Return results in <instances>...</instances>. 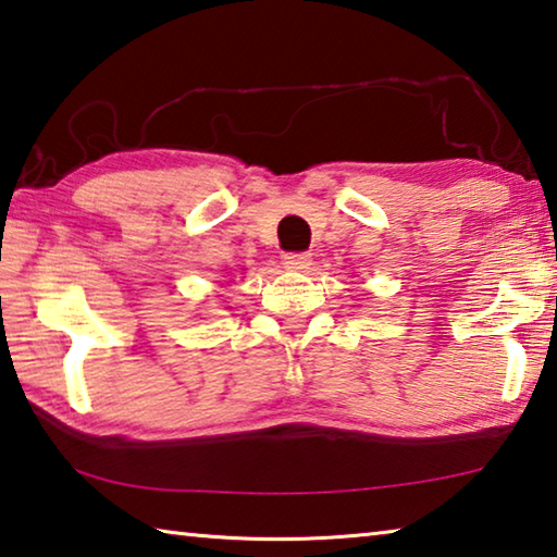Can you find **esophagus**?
<instances>
[{
	"mask_svg": "<svg viewBox=\"0 0 557 557\" xmlns=\"http://www.w3.org/2000/svg\"><path fill=\"white\" fill-rule=\"evenodd\" d=\"M284 263L290 271H306L310 263H313V257H310L308 251H290L284 257Z\"/></svg>",
	"mask_w": 557,
	"mask_h": 557,
	"instance_id": "esophagus-1",
	"label": "esophagus"
}]
</instances>
